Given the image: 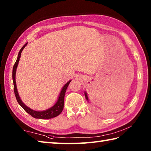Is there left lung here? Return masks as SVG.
<instances>
[{
	"label": "left lung",
	"instance_id": "obj_1",
	"mask_svg": "<svg viewBox=\"0 0 151 151\" xmlns=\"http://www.w3.org/2000/svg\"><path fill=\"white\" fill-rule=\"evenodd\" d=\"M84 94H85V97H86V100H87L88 102H89V97H88V94H87V93H86V91L84 92Z\"/></svg>",
	"mask_w": 151,
	"mask_h": 151
}]
</instances>
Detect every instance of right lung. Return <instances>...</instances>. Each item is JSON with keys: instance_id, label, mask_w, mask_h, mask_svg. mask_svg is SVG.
I'll return each mask as SVG.
<instances>
[{"instance_id": "right-lung-1", "label": "right lung", "mask_w": 151, "mask_h": 151, "mask_svg": "<svg viewBox=\"0 0 151 151\" xmlns=\"http://www.w3.org/2000/svg\"><path fill=\"white\" fill-rule=\"evenodd\" d=\"M27 45V43H26L22 47L20 51L19 52L17 60L14 64V67H13V72H12V78H13V82H14V93L16 99L18 102L19 105L24 109V110L26 111L28 114H29L30 115H32L33 117L36 119H51L53 117H55L58 115H59L63 110V106H64V97H65V94L67 90V88L68 87L69 83L71 81V80H70L68 82H67L66 84L63 86L62 88V90H61L58 98L56 103L54 104L52 107L50 108H48L45 110L43 111H36L32 110V109L28 107L26 104L23 103V102L22 101L20 97H19V93L17 91V85H16V81H15V75H16V70H17V68L18 66V63L19 62V60H20L21 58V54L22 50L24 49V47Z\"/></svg>"}]
</instances>
